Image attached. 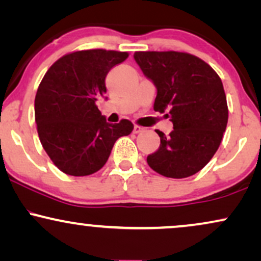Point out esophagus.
Here are the masks:
<instances>
[{"mask_svg":"<svg viewBox=\"0 0 261 261\" xmlns=\"http://www.w3.org/2000/svg\"><path fill=\"white\" fill-rule=\"evenodd\" d=\"M143 130H144V128L141 127V126H138V125H135V126H134V134H140Z\"/></svg>","mask_w":261,"mask_h":261,"instance_id":"obj_1","label":"esophagus"}]
</instances>
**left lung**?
<instances>
[{
  "label": "left lung",
  "mask_w": 261,
  "mask_h": 261,
  "mask_svg": "<svg viewBox=\"0 0 261 261\" xmlns=\"http://www.w3.org/2000/svg\"><path fill=\"white\" fill-rule=\"evenodd\" d=\"M135 61L156 88L154 110H169L173 130H156L160 147L148 155L155 172L186 178L203 169L216 154L227 124L223 83L201 59L178 51H136Z\"/></svg>",
  "instance_id": "obj_1"
}]
</instances>
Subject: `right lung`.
Instances as JSON below:
<instances>
[{
  "mask_svg": "<svg viewBox=\"0 0 261 261\" xmlns=\"http://www.w3.org/2000/svg\"><path fill=\"white\" fill-rule=\"evenodd\" d=\"M125 51L91 49L59 59L39 84L35 120L53 163L70 176L95 173L110 158L115 141L133 131L131 121L107 123L96 101L105 96L106 75L126 60Z\"/></svg>",
  "mask_w": 261,
  "mask_h": 261,
  "instance_id": "1",
  "label": "right lung"
}]
</instances>
